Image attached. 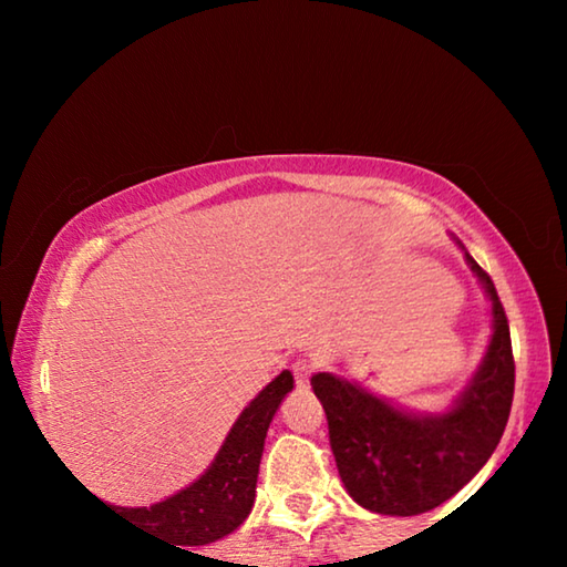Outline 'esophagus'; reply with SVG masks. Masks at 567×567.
I'll return each mask as SVG.
<instances>
[{
  "instance_id": "34e87169",
  "label": "esophagus",
  "mask_w": 567,
  "mask_h": 567,
  "mask_svg": "<svg viewBox=\"0 0 567 567\" xmlns=\"http://www.w3.org/2000/svg\"><path fill=\"white\" fill-rule=\"evenodd\" d=\"M312 372H315V364H312L310 360H297V362L292 364V375H295L297 388H305L307 382H310Z\"/></svg>"
}]
</instances>
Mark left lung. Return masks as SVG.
Here are the masks:
<instances>
[{
	"mask_svg": "<svg viewBox=\"0 0 567 567\" xmlns=\"http://www.w3.org/2000/svg\"><path fill=\"white\" fill-rule=\"evenodd\" d=\"M465 260L491 297L493 338L475 378L447 412L420 415L330 372L312 378L342 483L372 513L408 517L450 501L491 460L511 417V328L491 275L467 252Z\"/></svg>",
	"mask_w": 567,
	"mask_h": 567,
	"instance_id": "1",
	"label": "left lung"
}]
</instances>
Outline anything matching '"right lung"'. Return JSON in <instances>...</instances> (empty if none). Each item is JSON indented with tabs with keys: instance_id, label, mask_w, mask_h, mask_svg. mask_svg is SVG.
I'll list each match as a JSON object with an SVG mask.
<instances>
[{
	"instance_id": "right-lung-1",
	"label": "right lung",
	"mask_w": 567,
	"mask_h": 567,
	"mask_svg": "<svg viewBox=\"0 0 567 567\" xmlns=\"http://www.w3.org/2000/svg\"><path fill=\"white\" fill-rule=\"evenodd\" d=\"M292 382V372L282 370L249 402L213 465L185 491L150 507L110 505L112 511H120L132 525L175 540V545H207L237 530L252 511L267 427Z\"/></svg>"
}]
</instances>
